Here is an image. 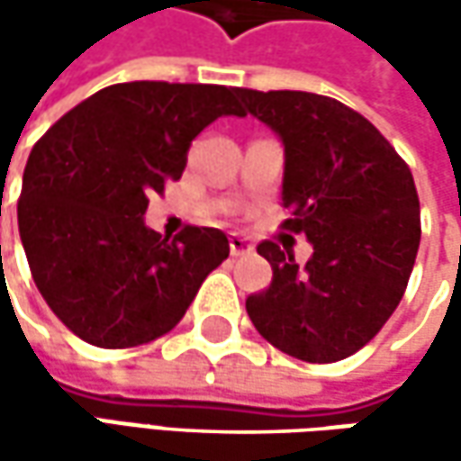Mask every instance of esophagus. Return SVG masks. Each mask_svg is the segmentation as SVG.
<instances>
[{
	"label": "esophagus",
	"mask_w": 461,
	"mask_h": 461,
	"mask_svg": "<svg viewBox=\"0 0 461 461\" xmlns=\"http://www.w3.org/2000/svg\"><path fill=\"white\" fill-rule=\"evenodd\" d=\"M230 254L233 257H246V254H254V243L249 239H243V236H239V233H233L230 236Z\"/></svg>",
	"instance_id": "esophagus-1"
}]
</instances>
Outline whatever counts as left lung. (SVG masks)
<instances>
[{
    "label": "left lung",
    "instance_id": "left-lung-1",
    "mask_svg": "<svg viewBox=\"0 0 461 461\" xmlns=\"http://www.w3.org/2000/svg\"><path fill=\"white\" fill-rule=\"evenodd\" d=\"M236 95L282 138V204L290 210L282 228L312 243L303 267L293 251L258 243L272 285L246 300V312L294 359H346L380 333L408 287L420 243L413 174L387 138L339 99L287 89Z\"/></svg>",
    "mask_w": 461,
    "mask_h": 461
}]
</instances>
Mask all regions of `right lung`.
I'll list each match as a JSON object with an SVG mask.
<instances>
[{"label":"right lung","instance_id":"obj_1","mask_svg":"<svg viewBox=\"0 0 461 461\" xmlns=\"http://www.w3.org/2000/svg\"><path fill=\"white\" fill-rule=\"evenodd\" d=\"M222 115L243 117L233 86L128 81L32 146L20 239L48 308L81 341L131 348L164 336L228 258L218 228L186 225L168 240L143 222L149 197L182 176L192 140Z\"/></svg>","mask_w":461,"mask_h":461}]
</instances>
